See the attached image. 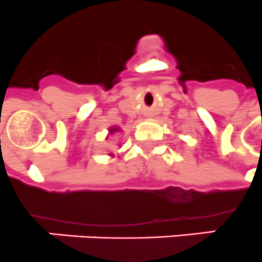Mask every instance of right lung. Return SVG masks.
Returning <instances> with one entry per match:
<instances>
[{
    "instance_id": "obj_1",
    "label": "right lung",
    "mask_w": 262,
    "mask_h": 262,
    "mask_svg": "<svg viewBox=\"0 0 262 262\" xmlns=\"http://www.w3.org/2000/svg\"><path fill=\"white\" fill-rule=\"evenodd\" d=\"M120 130H121V129H120L119 126H112V128H110L108 129V136L105 137V140H108L110 137H112L115 133H117V132H120ZM110 155L111 157H115V154H110Z\"/></svg>"
}]
</instances>
